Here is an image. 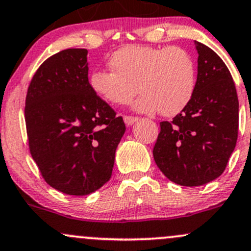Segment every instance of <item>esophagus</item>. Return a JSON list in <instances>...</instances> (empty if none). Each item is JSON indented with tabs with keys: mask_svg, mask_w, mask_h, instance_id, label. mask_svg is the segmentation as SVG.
I'll return each mask as SVG.
<instances>
[{
	"mask_svg": "<svg viewBox=\"0 0 251 251\" xmlns=\"http://www.w3.org/2000/svg\"><path fill=\"white\" fill-rule=\"evenodd\" d=\"M137 120H138L137 117H130V115H125V117H124V121H125L126 125H132V124L136 123Z\"/></svg>",
	"mask_w": 251,
	"mask_h": 251,
	"instance_id": "34e87169",
	"label": "esophagus"
}]
</instances>
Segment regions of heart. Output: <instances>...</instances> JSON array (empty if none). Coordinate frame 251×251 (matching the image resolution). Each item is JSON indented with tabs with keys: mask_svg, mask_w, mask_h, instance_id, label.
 Instances as JSON below:
<instances>
[{
	"mask_svg": "<svg viewBox=\"0 0 251 251\" xmlns=\"http://www.w3.org/2000/svg\"><path fill=\"white\" fill-rule=\"evenodd\" d=\"M113 71L96 70L92 90L113 104H126L138 94L134 109L174 117L183 112L196 91V65L179 47L125 46L112 54Z\"/></svg>",
	"mask_w": 251,
	"mask_h": 251,
	"instance_id": "heart-1",
	"label": "heart"
}]
</instances>
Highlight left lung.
Listing matches in <instances>:
<instances>
[{"label":"left lung","mask_w":251,"mask_h":251,"mask_svg":"<svg viewBox=\"0 0 251 251\" xmlns=\"http://www.w3.org/2000/svg\"><path fill=\"white\" fill-rule=\"evenodd\" d=\"M196 91L172 121L160 123L152 155L173 183L200 186L225 171L238 137V97L227 66L215 51L196 42Z\"/></svg>","instance_id":"left-lung-1"}]
</instances>
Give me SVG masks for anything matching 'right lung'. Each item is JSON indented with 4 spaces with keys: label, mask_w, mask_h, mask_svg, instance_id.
I'll use <instances>...</instances> for the list:
<instances>
[{
    "label": "right lung",
    "mask_w": 251,
    "mask_h": 251,
    "mask_svg": "<svg viewBox=\"0 0 251 251\" xmlns=\"http://www.w3.org/2000/svg\"><path fill=\"white\" fill-rule=\"evenodd\" d=\"M86 49L48 57L33 75L25 102L28 148L44 180L66 195L84 196L112 176L125 124L92 90Z\"/></svg>",
    "instance_id": "obj_1"
}]
</instances>
